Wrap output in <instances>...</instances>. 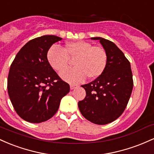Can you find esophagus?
Segmentation results:
<instances>
[{"label": "esophagus", "instance_id": "obj_1", "mask_svg": "<svg viewBox=\"0 0 154 154\" xmlns=\"http://www.w3.org/2000/svg\"><path fill=\"white\" fill-rule=\"evenodd\" d=\"M70 89H74L76 87H78V85H75V84H70Z\"/></svg>", "mask_w": 154, "mask_h": 154}]
</instances>
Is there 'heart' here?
I'll list each match as a JSON object with an SVG mask.
<instances>
[{
  "mask_svg": "<svg viewBox=\"0 0 154 154\" xmlns=\"http://www.w3.org/2000/svg\"><path fill=\"white\" fill-rule=\"evenodd\" d=\"M69 58H75V67L62 71L60 76L70 83L81 82L86 77L89 79L99 77L104 72L108 63L105 50L86 41L68 43L65 48L53 45L48 51V61L57 71L68 67Z\"/></svg>",
  "mask_w": 154,
  "mask_h": 154,
  "instance_id": "1",
  "label": "heart"
}]
</instances>
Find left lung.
I'll return each mask as SVG.
<instances>
[{"instance_id": "8db88e82", "label": "left lung", "mask_w": 154, "mask_h": 154, "mask_svg": "<svg viewBox=\"0 0 154 154\" xmlns=\"http://www.w3.org/2000/svg\"><path fill=\"white\" fill-rule=\"evenodd\" d=\"M99 40L108 56L104 72L95 80L82 86L86 97L78 103L83 116L92 123L104 125L123 113L133 89L132 72L129 60L112 41Z\"/></svg>"}]
</instances>
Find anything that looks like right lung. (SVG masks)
<instances>
[{"label":"right lung","mask_w":154,"mask_h":154,"mask_svg":"<svg viewBox=\"0 0 154 154\" xmlns=\"http://www.w3.org/2000/svg\"><path fill=\"white\" fill-rule=\"evenodd\" d=\"M62 40L43 35L26 44L12 62L8 76V96L15 111L30 123L51 119L70 86L51 68L47 53L51 45Z\"/></svg>","instance_id":"right-lung-1"}]
</instances>
